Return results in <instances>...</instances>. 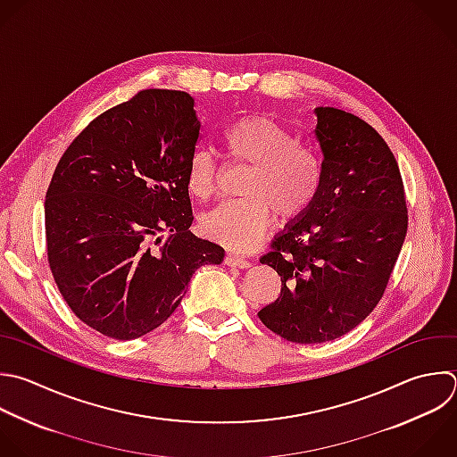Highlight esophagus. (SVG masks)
Here are the masks:
<instances>
[{"label": "esophagus", "instance_id": "34e87169", "mask_svg": "<svg viewBox=\"0 0 457 457\" xmlns=\"http://www.w3.org/2000/svg\"><path fill=\"white\" fill-rule=\"evenodd\" d=\"M225 264L234 266V268H250V261L241 257V255H236V253H227Z\"/></svg>", "mask_w": 457, "mask_h": 457}]
</instances>
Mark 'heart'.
Segmentation results:
<instances>
[{
    "mask_svg": "<svg viewBox=\"0 0 457 457\" xmlns=\"http://www.w3.org/2000/svg\"><path fill=\"white\" fill-rule=\"evenodd\" d=\"M223 152L248 171L241 182L243 198L223 202L200 220L202 232L228 248L248 250L268 230L273 211L282 220L302 216L320 195L323 166L318 154L293 132L264 116H248L221 136ZM218 164L200 148L187 164V189L198 200L216 191Z\"/></svg>",
    "mask_w": 457,
    "mask_h": 457,
    "instance_id": "1",
    "label": "heart"
}]
</instances>
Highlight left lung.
Segmentation results:
<instances>
[{
  "mask_svg": "<svg viewBox=\"0 0 457 457\" xmlns=\"http://www.w3.org/2000/svg\"><path fill=\"white\" fill-rule=\"evenodd\" d=\"M314 112L321 189L261 257L282 287L257 314L271 332L300 345L332 341L375 309L407 232L403 182L386 141L350 112Z\"/></svg>",
  "mask_w": 457,
  "mask_h": 457,
  "instance_id": "obj_1",
  "label": "left lung"
}]
</instances>
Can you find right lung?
Wrapping results in <instances>:
<instances>
[{"label": "right lung", "mask_w": 457, "mask_h": 457, "mask_svg": "<svg viewBox=\"0 0 457 457\" xmlns=\"http://www.w3.org/2000/svg\"><path fill=\"white\" fill-rule=\"evenodd\" d=\"M200 127L187 93L145 89L95 118L55 168L45 202L50 270L70 309L107 337L152 332L193 273L223 261L220 245L189 230Z\"/></svg>", "instance_id": "1"}]
</instances>
